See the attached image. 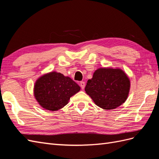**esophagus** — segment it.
Masks as SVG:
<instances>
[{
  "instance_id": "34e87169",
  "label": "esophagus",
  "mask_w": 159,
  "mask_h": 159,
  "mask_svg": "<svg viewBox=\"0 0 159 159\" xmlns=\"http://www.w3.org/2000/svg\"><path fill=\"white\" fill-rule=\"evenodd\" d=\"M80 87H81V88L82 89H84L85 88V84L84 81H80Z\"/></svg>"
}]
</instances>
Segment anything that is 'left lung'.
Returning a JSON list of instances; mask_svg holds the SVG:
<instances>
[{
    "label": "left lung",
    "mask_w": 159,
    "mask_h": 159,
    "mask_svg": "<svg viewBox=\"0 0 159 159\" xmlns=\"http://www.w3.org/2000/svg\"><path fill=\"white\" fill-rule=\"evenodd\" d=\"M130 89V81L121 69L99 68L88 81L86 93L98 107L114 109L125 102Z\"/></svg>",
    "instance_id": "1"
}]
</instances>
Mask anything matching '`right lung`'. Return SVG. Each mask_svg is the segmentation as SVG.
<instances>
[{
	"label": "right lung",
	"mask_w": 159,
	"mask_h": 159,
	"mask_svg": "<svg viewBox=\"0 0 159 159\" xmlns=\"http://www.w3.org/2000/svg\"><path fill=\"white\" fill-rule=\"evenodd\" d=\"M80 90V86L69 77L52 71L36 81L34 91L41 106L53 111L64 107L71 96Z\"/></svg>",
	"instance_id": "right-lung-1"
}]
</instances>
